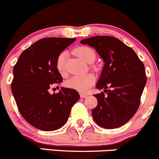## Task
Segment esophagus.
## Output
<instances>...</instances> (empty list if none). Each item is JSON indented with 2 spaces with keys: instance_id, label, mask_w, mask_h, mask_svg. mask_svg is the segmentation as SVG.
<instances>
[{
  "instance_id": "1",
  "label": "esophagus",
  "mask_w": 159,
  "mask_h": 159,
  "mask_svg": "<svg viewBox=\"0 0 159 159\" xmlns=\"http://www.w3.org/2000/svg\"><path fill=\"white\" fill-rule=\"evenodd\" d=\"M80 97H81V98H86V97H88V95H87V94H85V93H80Z\"/></svg>"
}]
</instances>
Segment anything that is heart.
<instances>
[{
	"label": "heart",
	"instance_id": "b5f03b06",
	"mask_svg": "<svg viewBox=\"0 0 159 159\" xmlns=\"http://www.w3.org/2000/svg\"><path fill=\"white\" fill-rule=\"evenodd\" d=\"M75 53L81 57L84 62L88 63L93 62L96 58L95 51L92 48L86 46L78 47L75 49ZM67 57V52H62L58 56L56 62V66L61 75L66 74V60ZM95 81V78L92 74H86L82 75H75L69 78L66 82V85L69 88L74 89L79 92L84 93L93 85Z\"/></svg>",
	"mask_w": 159,
	"mask_h": 159
}]
</instances>
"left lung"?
Here are the masks:
<instances>
[{
    "label": "left lung",
    "mask_w": 159,
    "mask_h": 159,
    "mask_svg": "<svg viewBox=\"0 0 159 159\" xmlns=\"http://www.w3.org/2000/svg\"><path fill=\"white\" fill-rule=\"evenodd\" d=\"M92 47L104 62L96 84L104 93L94 94L97 106L92 116L99 126L119 128L130 121L138 109L146 77L144 65L132 48L118 38L98 35L81 40Z\"/></svg>",
    "instance_id": "obj_1"
}]
</instances>
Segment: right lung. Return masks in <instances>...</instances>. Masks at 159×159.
Returning <instances> with one entry per match:
<instances>
[{
	"instance_id": "1",
	"label": "right lung",
	"mask_w": 159,
	"mask_h": 159,
	"mask_svg": "<svg viewBox=\"0 0 159 159\" xmlns=\"http://www.w3.org/2000/svg\"><path fill=\"white\" fill-rule=\"evenodd\" d=\"M76 38L41 39L24 50L13 68L11 90L22 116L34 128L52 131L67 121L73 105L80 99L74 89L48 90L62 78L56 66L58 56Z\"/></svg>"
}]
</instances>
